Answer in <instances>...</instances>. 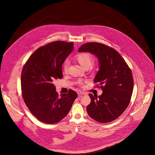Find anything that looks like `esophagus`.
<instances>
[{
  "label": "esophagus",
  "mask_w": 155,
  "mask_h": 155,
  "mask_svg": "<svg viewBox=\"0 0 155 155\" xmlns=\"http://www.w3.org/2000/svg\"><path fill=\"white\" fill-rule=\"evenodd\" d=\"M77 93H78V95H87V94L86 92H82V91H78Z\"/></svg>",
  "instance_id": "1"
}]
</instances>
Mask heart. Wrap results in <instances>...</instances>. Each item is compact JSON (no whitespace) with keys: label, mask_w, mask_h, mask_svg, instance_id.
<instances>
[{"label":"heart","mask_w":155,"mask_h":155,"mask_svg":"<svg viewBox=\"0 0 155 155\" xmlns=\"http://www.w3.org/2000/svg\"><path fill=\"white\" fill-rule=\"evenodd\" d=\"M75 58L78 61V62L84 68H89V67L91 66L94 60L93 56L88 52H83V53H79L76 55ZM68 66H69V63L66 60L63 63V71L64 73H67ZM80 84H81L82 82H80Z\"/></svg>","instance_id":"b5f03b06"}]
</instances>
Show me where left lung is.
I'll list each match as a JSON object with an SVG mask.
<instances>
[{"instance_id": "1", "label": "left lung", "mask_w": 155, "mask_h": 155, "mask_svg": "<svg viewBox=\"0 0 155 155\" xmlns=\"http://www.w3.org/2000/svg\"><path fill=\"white\" fill-rule=\"evenodd\" d=\"M78 52L96 55L100 70L94 83L102 89L101 96L89 94L91 102L87 107L89 116L101 123L111 122L125 111L133 94L134 80L130 68L116 50L98 42L81 45Z\"/></svg>"}]
</instances>
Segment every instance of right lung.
Wrapping results in <instances>:
<instances>
[{"mask_svg": "<svg viewBox=\"0 0 155 155\" xmlns=\"http://www.w3.org/2000/svg\"><path fill=\"white\" fill-rule=\"evenodd\" d=\"M73 47V42L49 43L37 49L23 67L22 98L32 114L42 123L52 124L61 121L78 96L76 92L69 89L60 97L53 84L63 78L62 64Z\"/></svg>", "mask_w": 155, "mask_h": 155, "instance_id": "obj_1", "label": "right lung"}]
</instances>
